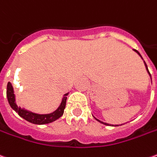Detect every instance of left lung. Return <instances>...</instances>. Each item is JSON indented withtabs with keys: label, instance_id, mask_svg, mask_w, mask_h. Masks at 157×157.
Segmentation results:
<instances>
[{
	"label": "left lung",
	"instance_id": "1",
	"mask_svg": "<svg viewBox=\"0 0 157 157\" xmlns=\"http://www.w3.org/2000/svg\"><path fill=\"white\" fill-rule=\"evenodd\" d=\"M134 51H135V52H137V53H138V54H139V55H140V56H141V55H140V52H138V51H137V50H135V49H134ZM144 64H145V67H146V69H147V71H148V73H149V74H150V75H151V73H150V71H149V70H148L147 64H146V63H145V62H144ZM96 120H97L98 121H99V122H101V123H103V124H105V125H109V124H107V123H105V122H102L101 121L98 120V119H96ZM117 126H118V125H117Z\"/></svg>",
	"mask_w": 157,
	"mask_h": 157
}]
</instances>
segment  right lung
<instances>
[{
  "label": "right lung",
  "mask_w": 157,
  "mask_h": 157,
  "mask_svg": "<svg viewBox=\"0 0 157 157\" xmlns=\"http://www.w3.org/2000/svg\"><path fill=\"white\" fill-rule=\"evenodd\" d=\"M67 94H66L64 95L59 109L55 110L54 112L51 113V114H47V115H39V114L30 112L27 109H23L21 107L17 106V104L15 103V96H14L13 88L12 84L8 82L7 86H6V97H7V100H8L10 106L25 120L34 123V124L38 125L50 123V122L54 121L63 116V110H64L65 105H66V99H67L66 95Z\"/></svg>",
  "instance_id": "right-lung-1"
}]
</instances>
